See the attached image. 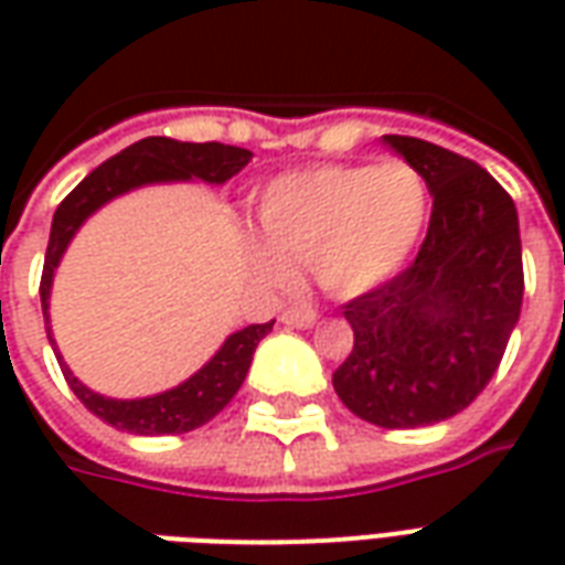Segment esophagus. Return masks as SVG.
Wrapping results in <instances>:
<instances>
[{
	"label": "esophagus",
	"instance_id": "obj_1",
	"mask_svg": "<svg viewBox=\"0 0 565 565\" xmlns=\"http://www.w3.org/2000/svg\"><path fill=\"white\" fill-rule=\"evenodd\" d=\"M318 311L311 306H302V308H287L281 315V323L287 327H296V330H308V327H315L318 323Z\"/></svg>",
	"mask_w": 565,
	"mask_h": 565
}]
</instances>
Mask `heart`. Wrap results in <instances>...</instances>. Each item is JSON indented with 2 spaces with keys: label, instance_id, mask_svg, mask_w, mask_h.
Instances as JSON below:
<instances>
[{
  "label": "heart",
  "instance_id": "obj_1",
  "mask_svg": "<svg viewBox=\"0 0 565 565\" xmlns=\"http://www.w3.org/2000/svg\"><path fill=\"white\" fill-rule=\"evenodd\" d=\"M426 217L429 186L403 160L302 169L259 193L263 242L250 259L278 284L290 278V263L306 259L327 294L360 296L403 269Z\"/></svg>",
  "mask_w": 565,
  "mask_h": 565
}]
</instances>
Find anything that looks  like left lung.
Returning a JSON list of instances; mask_svg holds the SVG:
<instances>
[{
	"mask_svg": "<svg viewBox=\"0 0 565 565\" xmlns=\"http://www.w3.org/2000/svg\"><path fill=\"white\" fill-rule=\"evenodd\" d=\"M424 174L433 214L415 263L344 306L354 351L332 387L384 429L448 420L493 379L521 318L518 209L478 162L412 136H384Z\"/></svg>",
	"mask_w": 565,
	"mask_h": 565,
	"instance_id": "left-lung-1",
	"label": "left lung"
}]
</instances>
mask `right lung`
<instances>
[{
	"label": "right lung",
	"mask_w": 565,
	"mask_h": 565,
	"mask_svg": "<svg viewBox=\"0 0 565 565\" xmlns=\"http://www.w3.org/2000/svg\"><path fill=\"white\" fill-rule=\"evenodd\" d=\"M250 150L221 145V141H174L166 136H150L127 150L115 153L111 160H105L99 169H93L72 193H68L51 223V242L44 254L42 271V311L47 323V339L54 344V354L60 360V369L66 375L68 387L75 391L81 403L90 408L93 415L103 417L105 424L127 429L136 436H181L196 426L209 424L211 417L226 408L233 399L242 381H245L250 360L257 344L271 332V323H250L245 330L226 335V342L217 348V354L211 356L196 375L181 381L172 391L153 393L145 399H111L103 393L84 387L72 369L63 363V356L56 351L54 335H51V287H54V271L60 259L66 254L68 242L75 238L81 223L90 217L93 211H99L105 202L124 196L129 190H139L148 184H172V181H205V184H226L233 174H238L250 162Z\"/></svg>",
	"instance_id": "obj_1"
}]
</instances>
